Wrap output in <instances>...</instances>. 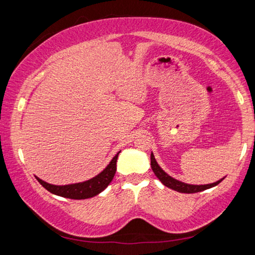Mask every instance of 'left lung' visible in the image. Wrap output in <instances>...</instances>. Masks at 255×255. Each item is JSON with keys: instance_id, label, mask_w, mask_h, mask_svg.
I'll return each instance as SVG.
<instances>
[{"instance_id": "obj_1", "label": "left lung", "mask_w": 255, "mask_h": 255, "mask_svg": "<svg viewBox=\"0 0 255 255\" xmlns=\"http://www.w3.org/2000/svg\"><path fill=\"white\" fill-rule=\"evenodd\" d=\"M150 166H152V170L154 172V174L157 176L158 180L161 181V182L165 185V187L170 188V189H173L175 191H179V192H182V193H195V192H200V191H204V190L207 189H210L215 187V185H217L222 182L224 180L221 179L218 181H216L214 183H209V184H200V185H197V184H188V183H184V182H181V181L176 180L174 178H172L169 174L166 173V172H164L162 170V167L158 165L156 159L154 157V154L152 153L150 154Z\"/></svg>"}]
</instances>
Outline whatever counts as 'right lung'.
<instances>
[{
  "label": "right lung",
  "instance_id": "1",
  "mask_svg": "<svg viewBox=\"0 0 255 255\" xmlns=\"http://www.w3.org/2000/svg\"><path fill=\"white\" fill-rule=\"evenodd\" d=\"M120 152L115 155L114 158L111 159L110 163L106 166V169L100 172L94 178L86 180L84 182L73 183V184H65V185H56L47 183L45 181L36 176L42 187L49 192L54 193L56 196H60L64 198H68V199H88V198H92L94 196L99 195L102 192L110 182L114 179L117 171V158Z\"/></svg>",
  "mask_w": 255,
  "mask_h": 255
}]
</instances>
